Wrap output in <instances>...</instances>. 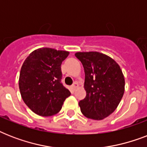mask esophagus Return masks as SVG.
<instances>
[{
    "instance_id": "esophagus-1",
    "label": "esophagus",
    "mask_w": 147,
    "mask_h": 147,
    "mask_svg": "<svg viewBox=\"0 0 147 147\" xmlns=\"http://www.w3.org/2000/svg\"><path fill=\"white\" fill-rule=\"evenodd\" d=\"M78 87V84L77 82H75L73 85H72V88H73V89H76V88H77Z\"/></svg>"
}]
</instances>
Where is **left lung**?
<instances>
[{
    "label": "left lung",
    "instance_id": "1",
    "mask_svg": "<svg viewBox=\"0 0 147 147\" xmlns=\"http://www.w3.org/2000/svg\"><path fill=\"white\" fill-rule=\"evenodd\" d=\"M85 70L86 97L78 102L84 116L100 121L111 114L124 93L125 80L121 67L112 58L98 52L75 54Z\"/></svg>",
    "mask_w": 147,
    "mask_h": 147
}]
</instances>
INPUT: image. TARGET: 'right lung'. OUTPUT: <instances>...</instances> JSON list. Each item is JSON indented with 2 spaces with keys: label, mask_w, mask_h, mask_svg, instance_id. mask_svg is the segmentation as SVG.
<instances>
[{
  "label": "right lung",
  "mask_w": 147,
  "mask_h": 147,
  "mask_svg": "<svg viewBox=\"0 0 147 147\" xmlns=\"http://www.w3.org/2000/svg\"><path fill=\"white\" fill-rule=\"evenodd\" d=\"M69 52L52 48L33 51L22 65L19 78L21 97L27 107L40 116L59 111L70 92L61 83V65Z\"/></svg>",
  "instance_id": "add662e5"
}]
</instances>
